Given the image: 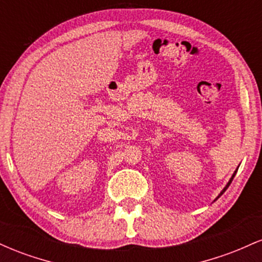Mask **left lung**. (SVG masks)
Listing matches in <instances>:
<instances>
[{
	"mask_svg": "<svg viewBox=\"0 0 262 262\" xmlns=\"http://www.w3.org/2000/svg\"><path fill=\"white\" fill-rule=\"evenodd\" d=\"M236 171H237V170H235V171H234V173H233V175H231V177H230V180H229V181H228V183H227V185H225V187H224L223 189H222V192H221V193H219V194H218V197H217V198H215V200H214V201H217V200H218V198H219V197H221V196H222V194H223L225 191H227V188H228V187H229V185H230V183H231V181H233L234 176H235Z\"/></svg>",
	"mask_w": 262,
	"mask_h": 262,
	"instance_id": "8db88e82",
	"label": "left lung"
}]
</instances>
